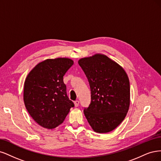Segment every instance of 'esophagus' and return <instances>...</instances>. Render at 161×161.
<instances>
[{"instance_id": "esophagus-1", "label": "esophagus", "mask_w": 161, "mask_h": 161, "mask_svg": "<svg viewBox=\"0 0 161 161\" xmlns=\"http://www.w3.org/2000/svg\"><path fill=\"white\" fill-rule=\"evenodd\" d=\"M79 103H80L79 100H75V101L74 102V104H75V107L78 106H79Z\"/></svg>"}]
</instances>
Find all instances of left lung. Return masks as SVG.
<instances>
[{
  "mask_svg": "<svg viewBox=\"0 0 161 161\" xmlns=\"http://www.w3.org/2000/svg\"><path fill=\"white\" fill-rule=\"evenodd\" d=\"M78 64L89 82L91 102L84 113L93 130L107 133L126 117L130 106V82L126 73L107 56L96 54Z\"/></svg>",
  "mask_w": 161,
  "mask_h": 161,
  "instance_id": "8db88e82",
  "label": "left lung"
}]
</instances>
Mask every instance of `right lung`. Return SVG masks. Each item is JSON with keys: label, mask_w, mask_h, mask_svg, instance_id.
<instances>
[{"label": "right lung", "mask_w": 161, "mask_h": 161, "mask_svg": "<svg viewBox=\"0 0 161 161\" xmlns=\"http://www.w3.org/2000/svg\"><path fill=\"white\" fill-rule=\"evenodd\" d=\"M74 61L68 58L46 59L30 71L25 81L23 99L33 120L53 129L64 121L74 102L67 95L64 76Z\"/></svg>", "instance_id": "right-lung-1"}]
</instances>
